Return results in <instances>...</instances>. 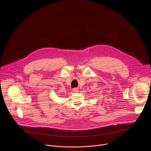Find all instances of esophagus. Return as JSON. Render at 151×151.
Listing matches in <instances>:
<instances>
[{"mask_svg": "<svg viewBox=\"0 0 151 151\" xmlns=\"http://www.w3.org/2000/svg\"><path fill=\"white\" fill-rule=\"evenodd\" d=\"M73 91L74 92H79V89L78 88H75L73 89Z\"/></svg>", "mask_w": 151, "mask_h": 151, "instance_id": "obj_1", "label": "esophagus"}]
</instances>
